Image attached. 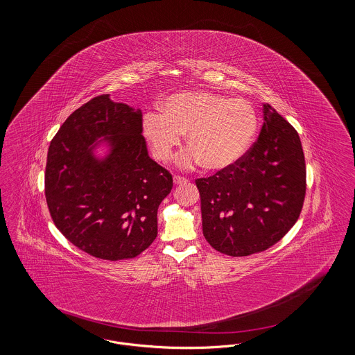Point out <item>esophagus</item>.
Here are the masks:
<instances>
[{
	"mask_svg": "<svg viewBox=\"0 0 355 355\" xmlns=\"http://www.w3.org/2000/svg\"><path fill=\"white\" fill-rule=\"evenodd\" d=\"M173 181H174V184H175V185H182V184L189 182V178H186V177H182V175H178V174H175V175L173 177Z\"/></svg>",
	"mask_w": 355,
	"mask_h": 355,
	"instance_id": "esophagus-1",
	"label": "esophagus"
}]
</instances>
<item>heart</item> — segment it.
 <instances>
[{
    "mask_svg": "<svg viewBox=\"0 0 355 355\" xmlns=\"http://www.w3.org/2000/svg\"><path fill=\"white\" fill-rule=\"evenodd\" d=\"M259 119L245 98H230L206 90L181 92L159 105V114L144 117L142 132L153 155L166 162L186 135L190 148L180 158L182 166L201 162L210 171L227 169L253 145Z\"/></svg>",
    "mask_w": 355,
    "mask_h": 355,
    "instance_id": "b5f03b06",
    "label": "heart"
}]
</instances>
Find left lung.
<instances>
[{"label":"left lung","mask_w":355,"mask_h":355,"mask_svg":"<svg viewBox=\"0 0 355 355\" xmlns=\"http://www.w3.org/2000/svg\"><path fill=\"white\" fill-rule=\"evenodd\" d=\"M257 141L236 164L197 178L203 236L217 252L245 257L268 250L300 218L306 164L297 130L265 105Z\"/></svg>","instance_id":"1"}]
</instances>
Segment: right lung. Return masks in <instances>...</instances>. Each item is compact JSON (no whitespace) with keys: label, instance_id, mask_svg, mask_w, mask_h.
I'll use <instances>...</instances> for the list:
<instances>
[{"label":"right lung","instance_id":"1","mask_svg":"<svg viewBox=\"0 0 355 355\" xmlns=\"http://www.w3.org/2000/svg\"><path fill=\"white\" fill-rule=\"evenodd\" d=\"M142 113L101 94L74 110L53 137L45 170L51 220L69 242L96 258L119 261L146 250L173 177L148 154ZM114 148L100 163L92 144Z\"/></svg>","mask_w":355,"mask_h":355}]
</instances>
